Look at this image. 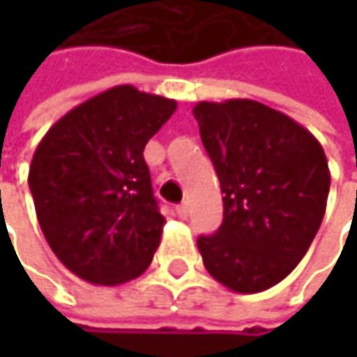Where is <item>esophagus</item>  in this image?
Returning a JSON list of instances; mask_svg holds the SVG:
<instances>
[{"instance_id":"obj_1","label":"esophagus","mask_w":357,"mask_h":357,"mask_svg":"<svg viewBox=\"0 0 357 357\" xmlns=\"http://www.w3.org/2000/svg\"><path fill=\"white\" fill-rule=\"evenodd\" d=\"M176 213H178L179 219H185V217H188V204H185V202L178 204V206H176Z\"/></svg>"}]
</instances>
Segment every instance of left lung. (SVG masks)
Returning a JSON list of instances; mask_svg holds the SVG:
<instances>
[{"label":"left lung","instance_id":"left-lung-1","mask_svg":"<svg viewBox=\"0 0 357 357\" xmlns=\"http://www.w3.org/2000/svg\"><path fill=\"white\" fill-rule=\"evenodd\" d=\"M223 194V223L200 236L213 279L236 294L283 281L326 211L331 172L321 142L289 115L250 99L192 109Z\"/></svg>","mask_w":357,"mask_h":357}]
</instances>
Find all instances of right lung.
I'll return each instance as SVG.
<instances>
[{"label":"right lung","mask_w":357,"mask_h":357,"mask_svg":"<svg viewBox=\"0 0 357 357\" xmlns=\"http://www.w3.org/2000/svg\"><path fill=\"white\" fill-rule=\"evenodd\" d=\"M176 109L121 84L70 109L38 142L29 169L36 219L76 277L121 285L149 268L165 217L142 153Z\"/></svg>","instance_id":"obj_1"}]
</instances>
